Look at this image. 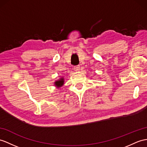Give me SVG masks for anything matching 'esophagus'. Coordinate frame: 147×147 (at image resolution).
<instances>
[{"label":"esophagus","instance_id":"obj_1","mask_svg":"<svg viewBox=\"0 0 147 147\" xmlns=\"http://www.w3.org/2000/svg\"><path fill=\"white\" fill-rule=\"evenodd\" d=\"M74 69L75 71H79V70H80V66H79V65L75 66V67H74Z\"/></svg>","mask_w":147,"mask_h":147}]
</instances>
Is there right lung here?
Segmentation results:
<instances>
[{
	"label": "right lung",
	"instance_id": "1",
	"mask_svg": "<svg viewBox=\"0 0 147 147\" xmlns=\"http://www.w3.org/2000/svg\"><path fill=\"white\" fill-rule=\"evenodd\" d=\"M64 81H65V78H64L63 77H61L59 78V79H58L57 80H55L53 84H54V85L55 86V87L59 88L60 87H62L63 85Z\"/></svg>",
	"mask_w": 147,
	"mask_h": 147
}]
</instances>
